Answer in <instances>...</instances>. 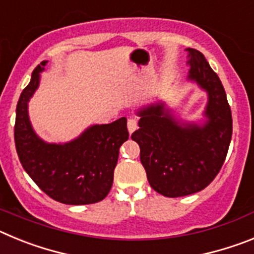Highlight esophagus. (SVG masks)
<instances>
[{
  "instance_id": "esophagus-1",
  "label": "esophagus",
  "mask_w": 254,
  "mask_h": 254,
  "mask_svg": "<svg viewBox=\"0 0 254 254\" xmlns=\"http://www.w3.org/2000/svg\"><path fill=\"white\" fill-rule=\"evenodd\" d=\"M127 128H128L129 133L136 131V129H137V121L134 120V118H129V120L127 121Z\"/></svg>"
}]
</instances>
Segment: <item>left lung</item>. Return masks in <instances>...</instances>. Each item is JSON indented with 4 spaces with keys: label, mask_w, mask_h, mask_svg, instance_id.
I'll use <instances>...</instances> for the list:
<instances>
[{
    "label": "left lung",
    "mask_w": 254,
    "mask_h": 254,
    "mask_svg": "<svg viewBox=\"0 0 254 254\" xmlns=\"http://www.w3.org/2000/svg\"><path fill=\"white\" fill-rule=\"evenodd\" d=\"M188 80L207 93L203 125L181 122L163 102L138 109L140 160L152 190L165 197H182L207 187L220 172L232 140L233 120L224 86L205 56L187 48Z\"/></svg>",
    "instance_id": "8db88e82"
}]
</instances>
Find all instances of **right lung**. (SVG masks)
Instances as JSON below:
<instances>
[{
	"mask_svg": "<svg viewBox=\"0 0 254 254\" xmlns=\"http://www.w3.org/2000/svg\"><path fill=\"white\" fill-rule=\"evenodd\" d=\"M47 61L31 73L16 107L15 146L20 163L38 187L66 205H90L107 197L113 185L120 147L128 140L125 117L109 125H94L66 143H48L31 127L28 103L39 86Z\"/></svg>",
	"mask_w": 254,
	"mask_h": 254,
	"instance_id": "right-lung-1",
	"label": "right lung"
}]
</instances>
